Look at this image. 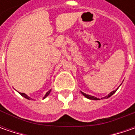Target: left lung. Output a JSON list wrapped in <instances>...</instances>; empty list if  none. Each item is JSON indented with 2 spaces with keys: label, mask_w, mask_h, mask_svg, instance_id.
I'll list each match as a JSON object with an SVG mask.
<instances>
[{
  "label": "left lung",
  "mask_w": 135,
  "mask_h": 135,
  "mask_svg": "<svg viewBox=\"0 0 135 135\" xmlns=\"http://www.w3.org/2000/svg\"><path fill=\"white\" fill-rule=\"evenodd\" d=\"M117 91V90H116ZM116 91H111L109 95L107 96H106V97H104V98H110V96L113 95L115 92H116ZM81 93L83 95L85 96L86 98H89V99H91V100H100L99 98H95V97H94V96H91V95H86V93H84V92H83V91H81Z\"/></svg>",
  "instance_id": "1"
}]
</instances>
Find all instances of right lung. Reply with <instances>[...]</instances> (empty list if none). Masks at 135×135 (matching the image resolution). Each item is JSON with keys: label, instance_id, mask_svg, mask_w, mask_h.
<instances>
[{"label": "right lung", "instance_id": "add662e5", "mask_svg": "<svg viewBox=\"0 0 135 135\" xmlns=\"http://www.w3.org/2000/svg\"><path fill=\"white\" fill-rule=\"evenodd\" d=\"M50 91H51V90H49V91H47V92L46 93V95H45L44 98H45L46 97H47V96L49 95V93H50ZM19 94H20V95H22V96H23L24 98H25L28 99V100H30V99H31V98H30V97H28V96L26 94H25V93H21V92H19Z\"/></svg>", "mask_w": 135, "mask_h": 135}]
</instances>
